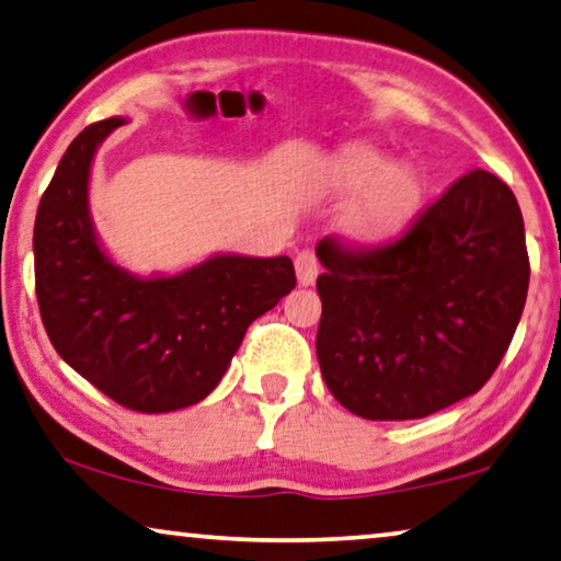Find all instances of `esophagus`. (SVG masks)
I'll list each match as a JSON object with an SVG mask.
<instances>
[{"mask_svg": "<svg viewBox=\"0 0 561 561\" xmlns=\"http://www.w3.org/2000/svg\"><path fill=\"white\" fill-rule=\"evenodd\" d=\"M295 272H297V282L302 284V287H309V284H314L317 274H320V262H317L314 252H309V249H302V252H299L297 259H295Z\"/></svg>", "mask_w": 561, "mask_h": 561, "instance_id": "34e87169", "label": "esophagus"}]
</instances>
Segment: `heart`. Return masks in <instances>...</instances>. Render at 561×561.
<instances>
[{"label": "heart", "instance_id": "obj_1", "mask_svg": "<svg viewBox=\"0 0 561 561\" xmlns=\"http://www.w3.org/2000/svg\"><path fill=\"white\" fill-rule=\"evenodd\" d=\"M334 194L353 198L342 208L337 227L345 237L378 244L413 224L425 204V179L411 163H390L373 148H353L332 165Z\"/></svg>", "mask_w": 561, "mask_h": 561}]
</instances>
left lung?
Here are the masks:
<instances>
[{
	"instance_id": "obj_1",
	"label": "left lung",
	"mask_w": 561,
	"mask_h": 561,
	"mask_svg": "<svg viewBox=\"0 0 561 561\" xmlns=\"http://www.w3.org/2000/svg\"><path fill=\"white\" fill-rule=\"evenodd\" d=\"M317 259V360L332 396L367 421H413L479 392L529 289L522 208L481 169L390 244L322 239Z\"/></svg>"
}]
</instances>
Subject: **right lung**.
<instances>
[{"label":"right lung","mask_w":561,"mask_h":561,"mask_svg":"<svg viewBox=\"0 0 561 561\" xmlns=\"http://www.w3.org/2000/svg\"><path fill=\"white\" fill-rule=\"evenodd\" d=\"M128 121L88 125L42 194L35 289L57 355L130 411L171 413L204 400L256 317L295 289L289 256L214 254L179 274L138 277L115 264L90 216V169Z\"/></svg>","instance_id":"obj_1"}]
</instances>
